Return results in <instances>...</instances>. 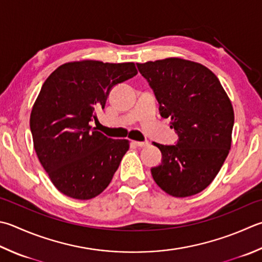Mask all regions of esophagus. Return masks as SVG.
I'll return each mask as SVG.
<instances>
[{
	"label": "esophagus",
	"mask_w": 262,
	"mask_h": 262,
	"mask_svg": "<svg viewBox=\"0 0 262 262\" xmlns=\"http://www.w3.org/2000/svg\"><path fill=\"white\" fill-rule=\"evenodd\" d=\"M133 144L138 147H145L148 146V141H133Z\"/></svg>",
	"instance_id": "obj_1"
}]
</instances>
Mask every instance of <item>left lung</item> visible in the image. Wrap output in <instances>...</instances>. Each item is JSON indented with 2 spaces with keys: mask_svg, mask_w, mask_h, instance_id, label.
Listing matches in <instances>:
<instances>
[{
  "mask_svg": "<svg viewBox=\"0 0 262 262\" xmlns=\"http://www.w3.org/2000/svg\"><path fill=\"white\" fill-rule=\"evenodd\" d=\"M179 137L174 145L155 144L162 152L151 176L174 197L195 195L208 187L228 155L234 111L223 85L209 68L179 58L137 63Z\"/></svg>",
  "mask_w": 262,
  "mask_h": 262,
  "instance_id": "1",
  "label": "left lung"
}]
</instances>
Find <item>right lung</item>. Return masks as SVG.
<instances>
[{
    "label": "right lung",
    "instance_id": "obj_1",
    "mask_svg": "<svg viewBox=\"0 0 262 262\" xmlns=\"http://www.w3.org/2000/svg\"><path fill=\"white\" fill-rule=\"evenodd\" d=\"M133 62H68L43 83L31 114L34 148L63 195L90 200L110 185L129 141L112 139L90 123L112 89L137 75Z\"/></svg>",
    "mask_w": 262,
    "mask_h": 262
}]
</instances>
